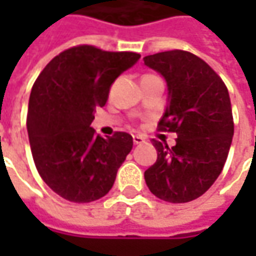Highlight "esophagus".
Here are the masks:
<instances>
[{
	"label": "esophagus",
	"mask_w": 256,
	"mask_h": 256,
	"mask_svg": "<svg viewBox=\"0 0 256 256\" xmlns=\"http://www.w3.org/2000/svg\"><path fill=\"white\" fill-rule=\"evenodd\" d=\"M134 141V145H141V144L145 142V140H144L142 136H138V135H135L132 138Z\"/></svg>",
	"instance_id": "esophagus-1"
}]
</instances>
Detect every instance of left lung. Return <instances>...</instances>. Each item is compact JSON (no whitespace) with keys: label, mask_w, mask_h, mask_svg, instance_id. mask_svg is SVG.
<instances>
[{"label":"left lung","mask_w":256,"mask_h":256,"mask_svg":"<svg viewBox=\"0 0 256 256\" xmlns=\"http://www.w3.org/2000/svg\"><path fill=\"white\" fill-rule=\"evenodd\" d=\"M168 88L160 130L176 132V144L154 140L156 162L145 174L155 196L182 204L201 196L220 176L234 136L231 100L221 78L196 55L174 50L144 58Z\"/></svg>","instance_id":"8db88e82"}]
</instances>
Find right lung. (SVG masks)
Returning a JSON list of instances; mask_svg holds the SVG:
<instances>
[{"label": "right lung", "mask_w": 256, "mask_h": 256, "mask_svg": "<svg viewBox=\"0 0 256 256\" xmlns=\"http://www.w3.org/2000/svg\"><path fill=\"white\" fill-rule=\"evenodd\" d=\"M135 52L70 48L42 70L30 95L26 130L35 166L60 196L85 204L105 196L132 150V136L102 138L91 128L114 81L138 62Z\"/></svg>", "instance_id": "1"}]
</instances>
